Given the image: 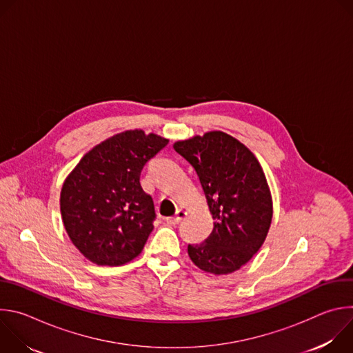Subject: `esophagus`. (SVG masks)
Segmentation results:
<instances>
[{
  "label": "esophagus",
  "instance_id": "1",
  "mask_svg": "<svg viewBox=\"0 0 353 353\" xmlns=\"http://www.w3.org/2000/svg\"><path fill=\"white\" fill-rule=\"evenodd\" d=\"M185 215H187V212H185V211L179 210V211L176 212V216H173V218H168V219H166V222H168V223H170V225H177V223H180V222L185 218Z\"/></svg>",
  "mask_w": 353,
  "mask_h": 353
}]
</instances>
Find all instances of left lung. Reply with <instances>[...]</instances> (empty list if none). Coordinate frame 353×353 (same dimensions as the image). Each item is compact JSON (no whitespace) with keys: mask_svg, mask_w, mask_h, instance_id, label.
I'll use <instances>...</instances> for the list:
<instances>
[{"mask_svg":"<svg viewBox=\"0 0 353 353\" xmlns=\"http://www.w3.org/2000/svg\"><path fill=\"white\" fill-rule=\"evenodd\" d=\"M173 148L195 169L214 219L204 243L188 244V257L214 275L240 270L264 244L274 214L260 162L223 131L194 135L174 142Z\"/></svg>","mask_w":353,"mask_h":353,"instance_id":"left-lung-1","label":"left lung"}]
</instances>
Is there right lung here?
<instances>
[{"instance_id": "add662e5", "label": "right lung", "mask_w": 353, "mask_h": 353, "mask_svg": "<svg viewBox=\"0 0 353 353\" xmlns=\"http://www.w3.org/2000/svg\"><path fill=\"white\" fill-rule=\"evenodd\" d=\"M169 143L158 134L128 130L86 152L64 180L60 210L81 254L119 267L141 254L154 229V201L139 183L146 162Z\"/></svg>"}]
</instances>
